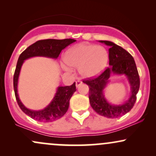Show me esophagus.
Here are the masks:
<instances>
[{
	"label": "esophagus",
	"mask_w": 156,
	"mask_h": 156,
	"mask_svg": "<svg viewBox=\"0 0 156 156\" xmlns=\"http://www.w3.org/2000/svg\"><path fill=\"white\" fill-rule=\"evenodd\" d=\"M82 84V81H80V80H77V81L76 82V87H79V86H80Z\"/></svg>",
	"instance_id": "esophagus-1"
}]
</instances>
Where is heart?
Wrapping results in <instances>:
<instances>
[{"label":"heart","instance_id":"b5f03b06","mask_svg":"<svg viewBox=\"0 0 156 156\" xmlns=\"http://www.w3.org/2000/svg\"><path fill=\"white\" fill-rule=\"evenodd\" d=\"M108 53L104 47L88 44H79L65 53L62 64L64 70L78 68L80 75L86 78H94L104 71L108 62Z\"/></svg>","mask_w":156,"mask_h":156}]
</instances>
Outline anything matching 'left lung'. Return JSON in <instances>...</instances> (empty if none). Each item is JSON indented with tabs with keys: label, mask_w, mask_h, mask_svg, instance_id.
Instances as JSON below:
<instances>
[{
	"label": "left lung",
	"mask_w": 156,
	"mask_h": 156,
	"mask_svg": "<svg viewBox=\"0 0 156 156\" xmlns=\"http://www.w3.org/2000/svg\"><path fill=\"white\" fill-rule=\"evenodd\" d=\"M108 46L109 66L100 76L94 79L83 80L89 86V99L91 106L100 115L107 118H118L129 112L136 101L140 80L133 56L120 46L106 40L98 41ZM123 75L131 87V94L127 101L113 105L105 97V89L112 76Z\"/></svg>",
	"instance_id": "obj_1"
}]
</instances>
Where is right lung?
Returning a JSON list of instances; mask_svg holds the SVG:
<instances>
[{
    "instance_id": "obj_1",
    "label": "right lung",
    "mask_w": 156,
    "mask_h": 156,
    "mask_svg": "<svg viewBox=\"0 0 156 156\" xmlns=\"http://www.w3.org/2000/svg\"><path fill=\"white\" fill-rule=\"evenodd\" d=\"M76 39H44L36 42L27 48L20 55L15 75H14V90L20 108L25 114L32 119L39 122H50L62 117L67 112L69 105V100L76 91V83L67 87H58L53 100L45 108L41 110H32L28 108L21 102L18 94L17 86L20 73L24 62L33 57H46V58H58L61 51L67 46L76 42Z\"/></svg>"
}]
</instances>
